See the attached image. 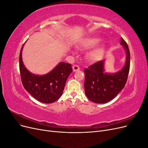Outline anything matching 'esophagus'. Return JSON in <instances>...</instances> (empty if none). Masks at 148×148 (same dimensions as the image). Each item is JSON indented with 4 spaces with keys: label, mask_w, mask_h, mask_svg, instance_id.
<instances>
[{
    "label": "esophagus",
    "mask_w": 148,
    "mask_h": 148,
    "mask_svg": "<svg viewBox=\"0 0 148 148\" xmlns=\"http://www.w3.org/2000/svg\"><path fill=\"white\" fill-rule=\"evenodd\" d=\"M73 71L79 70V66L78 65H73Z\"/></svg>",
    "instance_id": "34e87169"
}]
</instances>
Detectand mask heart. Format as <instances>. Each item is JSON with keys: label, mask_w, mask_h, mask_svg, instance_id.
<instances>
[{"label": "heart", "mask_w": 148, "mask_h": 148, "mask_svg": "<svg viewBox=\"0 0 148 148\" xmlns=\"http://www.w3.org/2000/svg\"><path fill=\"white\" fill-rule=\"evenodd\" d=\"M101 39L99 38H91L87 39L85 42V46L87 47H92L99 42ZM104 51V48L103 46L99 47L95 49L91 52L89 53V59L92 61H96L99 60Z\"/></svg>", "instance_id": "heart-1"}]
</instances>
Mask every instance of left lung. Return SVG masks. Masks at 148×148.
I'll use <instances>...</instances> for the list:
<instances>
[{"instance_id": "left-lung-1", "label": "left lung", "mask_w": 148, "mask_h": 148, "mask_svg": "<svg viewBox=\"0 0 148 148\" xmlns=\"http://www.w3.org/2000/svg\"><path fill=\"white\" fill-rule=\"evenodd\" d=\"M120 44L127 52L123 68L114 74L104 73V60L95 62L84 69V90L88 99L97 104L109 102L117 96L127 83L130 65V53L127 42L121 38Z\"/></svg>"}]
</instances>
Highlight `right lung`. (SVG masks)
Returning a JSON list of instances; mask_svg holds the SVG:
<instances>
[{
  "label": "right lung",
  "mask_w": 148,
  "mask_h": 148,
  "mask_svg": "<svg viewBox=\"0 0 148 148\" xmlns=\"http://www.w3.org/2000/svg\"><path fill=\"white\" fill-rule=\"evenodd\" d=\"M23 47L20 53L19 66L21 82L25 89L39 102L50 104L56 101L62 95L66 79L73 70L71 65L60 62L46 75H33L23 64L21 57Z\"/></svg>",
  "instance_id": "right-lung-1"
}]
</instances>
